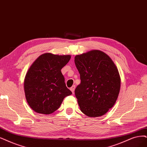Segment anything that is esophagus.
I'll return each instance as SVG.
<instances>
[{
	"mask_svg": "<svg viewBox=\"0 0 147 147\" xmlns=\"http://www.w3.org/2000/svg\"><path fill=\"white\" fill-rule=\"evenodd\" d=\"M75 88H76V86L75 85H73L71 87V88H70V90L72 91V93H73V94H74V90H75Z\"/></svg>",
	"mask_w": 147,
	"mask_h": 147,
	"instance_id": "esophagus-1",
	"label": "esophagus"
}]
</instances>
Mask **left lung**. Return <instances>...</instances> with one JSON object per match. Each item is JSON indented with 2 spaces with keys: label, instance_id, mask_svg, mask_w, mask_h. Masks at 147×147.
<instances>
[{
  "label": "left lung",
  "instance_id": "left-lung-1",
  "mask_svg": "<svg viewBox=\"0 0 147 147\" xmlns=\"http://www.w3.org/2000/svg\"><path fill=\"white\" fill-rule=\"evenodd\" d=\"M81 82L75 89L80 109L89 117L104 115L116 102L121 78L112 59L100 50L76 56Z\"/></svg>",
  "mask_w": 147,
  "mask_h": 147
}]
</instances>
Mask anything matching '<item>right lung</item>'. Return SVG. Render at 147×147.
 Returning <instances> with one entry per match:
<instances>
[{"mask_svg":"<svg viewBox=\"0 0 147 147\" xmlns=\"http://www.w3.org/2000/svg\"><path fill=\"white\" fill-rule=\"evenodd\" d=\"M70 55L45 53L31 65L24 80L25 97L35 112L50 115L61 106L66 96L72 94L66 86L61 69Z\"/></svg>","mask_w":147,"mask_h":147,"instance_id":"1","label":"right lung"}]
</instances>
